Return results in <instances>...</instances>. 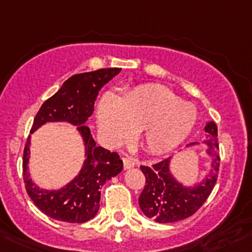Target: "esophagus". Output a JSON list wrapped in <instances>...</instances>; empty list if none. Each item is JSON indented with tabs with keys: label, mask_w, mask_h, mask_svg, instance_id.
Wrapping results in <instances>:
<instances>
[{
	"label": "esophagus",
	"mask_w": 252,
	"mask_h": 252,
	"mask_svg": "<svg viewBox=\"0 0 252 252\" xmlns=\"http://www.w3.org/2000/svg\"><path fill=\"white\" fill-rule=\"evenodd\" d=\"M123 164H124V169H130L133 166H135V160L130 157H126L123 158Z\"/></svg>",
	"instance_id": "1"
}]
</instances>
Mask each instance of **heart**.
Segmentation results:
<instances>
[{
    "instance_id": "obj_1",
    "label": "heart",
    "mask_w": 252,
    "mask_h": 252,
    "mask_svg": "<svg viewBox=\"0 0 252 252\" xmlns=\"http://www.w3.org/2000/svg\"><path fill=\"white\" fill-rule=\"evenodd\" d=\"M196 109L160 86L129 92L123 98L108 93L98 108V126L109 143L129 139L140 130L142 144L152 153H165L188 138L196 123Z\"/></svg>"
}]
</instances>
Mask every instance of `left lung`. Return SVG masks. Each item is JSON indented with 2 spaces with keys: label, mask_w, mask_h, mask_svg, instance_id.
<instances>
[{
  "label": "left lung",
  "mask_w": 252,
  "mask_h": 252,
  "mask_svg": "<svg viewBox=\"0 0 252 252\" xmlns=\"http://www.w3.org/2000/svg\"><path fill=\"white\" fill-rule=\"evenodd\" d=\"M205 131L209 134L208 154L213 157V161L210 174L201 183L187 188L176 182L169 170L170 158L150 166H140L145 176V185L139 196V206L145 216L161 224L180 221L194 215L205 203L216 184L220 166L218 126L214 122H209Z\"/></svg>",
  "instance_id": "1"
}]
</instances>
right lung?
<instances>
[{
	"instance_id": "1",
	"label": "right lung",
	"mask_w": 252,
	"mask_h": 252,
	"mask_svg": "<svg viewBox=\"0 0 252 252\" xmlns=\"http://www.w3.org/2000/svg\"><path fill=\"white\" fill-rule=\"evenodd\" d=\"M121 68H103L93 72L74 74L63 83L39 108L31 133L47 122H68L78 126L86 145V160L81 173L60 190H42L30 179L27 171L30 137L23 150V180L31 200L47 216L60 221L82 224L95 216L99 209L100 189L105 182L118 175L123 161L115 152H109L92 138L91 129L84 126L94 110L98 92Z\"/></svg>"
}]
</instances>
